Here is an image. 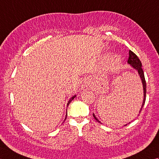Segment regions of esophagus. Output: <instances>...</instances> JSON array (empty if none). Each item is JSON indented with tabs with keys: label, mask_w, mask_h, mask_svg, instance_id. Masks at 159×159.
<instances>
[{
	"label": "esophagus",
	"mask_w": 159,
	"mask_h": 159,
	"mask_svg": "<svg viewBox=\"0 0 159 159\" xmlns=\"http://www.w3.org/2000/svg\"><path fill=\"white\" fill-rule=\"evenodd\" d=\"M90 82H88V81H85V82H84L83 84H82V89L84 90H87V89H89L90 88Z\"/></svg>",
	"instance_id": "obj_1"
}]
</instances>
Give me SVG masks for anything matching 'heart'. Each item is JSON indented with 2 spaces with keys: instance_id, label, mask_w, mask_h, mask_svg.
Here are the masks:
<instances>
[{
  "instance_id": "b5f03b06",
  "label": "heart",
  "mask_w": 159,
  "mask_h": 159,
  "mask_svg": "<svg viewBox=\"0 0 159 159\" xmlns=\"http://www.w3.org/2000/svg\"><path fill=\"white\" fill-rule=\"evenodd\" d=\"M120 62V58L118 56H114L111 57L109 61H108V66L109 68L111 69H115L119 65Z\"/></svg>"
}]
</instances>
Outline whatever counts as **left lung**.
Here are the masks:
<instances>
[{"label": "left lung", "mask_w": 159, "mask_h": 159, "mask_svg": "<svg viewBox=\"0 0 159 159\" xmlns=\"http://www.w3.org/2000/svg\"><path fill=\"white\" fill-rule=\"evenodd\" d=\"M127 62L129 65H131L134 69L137 70V72H138L139 75L140 77L141 80H142V82L143 89V103H142V107H141V109L139 110V113H140L142 110L143 105L145 104L146 97V80H145V77H144L143 70L142 67V62H141V61H140V60L139 59L138 57H137V56L135 54V53H133L132 51H130V50H129V59H128ZM93 116H94V119L96 120H97V122L101 123L99 120H98L97 118L95 116V115L94 114H93ZM126 125H125V126H126Z\"/></svg>", "instance_id": "1"}]
</instances>
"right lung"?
I'll use <instances>...</instances> for the list:
<instances>
[{
    "mask_svg": "<svg viewBox=\"0 0 159 159\" xmlns=\"http://www.w3.org/2000/svg\"><path fill=\"white\" fill-rule=\"evenodd\" d=\"M76 97V95H74V96H73L71 98H70V99L69 100V101H68V103H67V106H68V105H69V104L70 103V102H71L72 101V100H73L74 99V98H75ZM66 113H67V112H66ZM66 115H67V114H66ZM66 117H65V119H66Z\"/></svg>",
    "mask_w": 159,
    "mask_h": 159,
    "instance_id": "obj_1",
    "label": "right lung"
}]
</instances>
